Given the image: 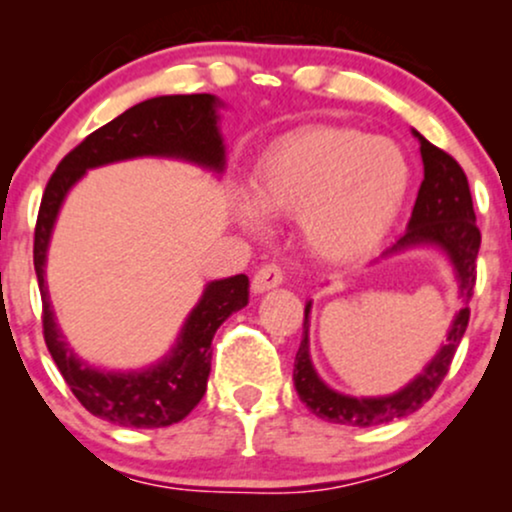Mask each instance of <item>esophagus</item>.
<instances>
[{
	"label": "esophagus",
	"mask_w": 512,
	"mask_h": 512,
	"mask_svg": "<svg viewBox=\"0 0 512 512\" xmlns=\"http://www.w3.org/2000/svg\"><path fill=\"white\" fill-rule=\"evenodd\" d=\"M281 281H284V272H281V267H276V264H262V267L255 272V276H252V291L255 293L272 291L276 286H281Z\"/></svg>",
	"instance_id": "1"
}]
</instances>
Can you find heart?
I'll return each instance as SVG.
<instances>
[{"instance_id":"heart-1","label":"heart","mask_w":512,"mask_h":512,"mask_svg":"<svg viewBox=\"0 0 512 512\" xmlns=\"http://www.w3.org/2000/svg\"><path fill=\"white\" fill-rule=\"evenodd\" d=\"M411 170L390 139L356 129L303 127L264 149L240 216H296L305 248L325 262L368 255L395 226Z\"/></svg>"}]
</instances>
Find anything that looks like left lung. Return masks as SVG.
<instances>
[{
  "instance_id": "left-lung-1",
  "label": "left lung",
  "mask_w": 512,
  "mask_h": 512,
  "mask_svg": "<svg viewBox=\"0 0 512 512\" xmlns=\"http://www.w3.org/2000/svg\"><path fill=\"white\" fill-rule=\"evenodd\" d=\"M411 132H414V137L421 144L424 182H421L419 195H416L407 233L380 257H392L404 250L416 248L440 250L448 257L452 272H455L462 303H469L474 281H477L481 233L477 228V216H474L467 175H464L460 163L450 154L433 146L416 129H411ZM310 308H313V301L305 303L303 339L301 346H298L296 363H293V385H296L298 397L320 419L332 421V424L361 428L390 424V421L404 419V416L414 414L416 409L424 407V402H428L433 392H436V387L443 383L452 356H455L469 322V308L462 305L455 317H452L450 330L445 334V342L440 344L436 356L426 363L419 375H414L397 392L380 397H354L332 390L317 375L313 358H310Z\"/></svg>"
}]
</instances>
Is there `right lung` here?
Instances as JSON below:
<instances>
[{
    "instance_id": "right-lung-1",
    "label": "right lung",
    "mask_w": 512,
    "mask_h": 512,
    "mask_svg": "<svg viewBox=\"0 0 512 512\" xmlns=\"http://www.w3.org/2000/svg\"><path fill=\"white\" fill-rule=\"evenodd\" d=\"M223 101L211 93L156 96L117 115L62 158L45 187L35 223L33 264L43 298V334L52 361L69 390L98 419L127 428H163L178 424L207 392L211 339L223 322L248 305L245 274L209 281L187 315L178 339L163 358L137 370H105L84 361L67 342L52 310L45 262L57 216L69 190L86 170L129 158H175L209 173L226 170V144L219 129Z\"/></svg>"
}]
</instances>
